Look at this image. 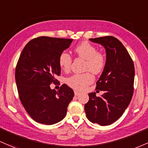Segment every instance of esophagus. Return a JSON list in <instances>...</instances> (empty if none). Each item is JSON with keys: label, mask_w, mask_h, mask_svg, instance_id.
<instances>
[{"label": "esophagus", "mask_w": 148, "mask_h": 148, "mask_svg": "<svg viewBox=\"0 0 148 148\" xmlns=\"http://www.w3.org/2000/svg\"><path fill=\"white\" fill-rule=\"evenodd\" d=\"M80 94V92L77 91V90H74V95H79Z\"/></svg>", "instance_id": "obj_1"}]
</instances>
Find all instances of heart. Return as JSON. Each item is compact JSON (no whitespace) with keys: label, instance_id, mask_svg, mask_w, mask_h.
<instances>
[{"label":"heart","instance_id":"heart-1","mask_svg":"<svg viewBox=\"0 0 148 148\" xmlns=\"http://www.w3.org/2000/svg\"><path fill=\"white\" fill-rule=\"evenodd\" d=\"M74 52L79 58L86 60V70L90 71L95 74H100L103 71L106 63L105 56L103 53H98V50L94 45L88 42H83L76 47ZM58 62L62 70L69 71L72 59L69 53L62 52L60 55ZM94 78L92 74L86 72L85 74H74L66 79V83L71 88L82 90L91 84Z\"/></svg>","mask_w":148,"mask_h":148}]
</instances>
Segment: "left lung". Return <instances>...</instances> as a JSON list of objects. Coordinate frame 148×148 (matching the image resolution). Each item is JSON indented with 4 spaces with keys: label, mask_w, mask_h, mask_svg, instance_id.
Returning <instances> with one entry per match:
<instances>
[{
    "label": "left lung",
    "mask_w": 148,
    "mask_h": 148,
    "mask_svg": "<svg viewBox=\"0 0 148 148\" xmlns=\"http://www.w3.org/2000/svg\"><path fill=\"white\" fill-rule=\"evenodd\" d=\"M89 40L103 45L106 52L105 66L96 86L105 92L100 97H97L95 92H90L89 101L84 109L89 121L100 126H108L121 117L132 98L134 62L124 45L114 37Z\"/></svg>",
    "instance_id": "left-lung-1"
}]
</instances>
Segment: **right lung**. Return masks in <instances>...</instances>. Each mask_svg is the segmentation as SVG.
<instances>
[{
	"label": "right lung",
	"instance_id": "add662e5",
	"mask_svg": "<svg viewBox=\"0 0 148 148\" xmlns=\"http://www.w3.org/2000/svg\"><path fill=\"white\" fill-rule=\"evenodd\" d=\"M73 39L40 36L29 42L22 50L15 69L19 99L29 116L36 122L52 125L66 116L74 93L63 84L58 91L50 85L60 74V55Z\"/></svg>",
	"mask_w": 148,
	"mask_h": 148
}]
</instances>
